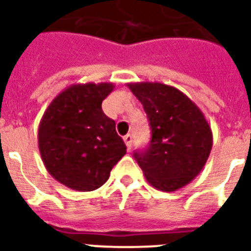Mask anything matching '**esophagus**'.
<instances>
[{
	"label": "esophagus",
	"instance_id": "1",
	"mask_svg": "<svg viewBox=\"0 0 251 251\" xmlns=\"http://www.w3.org/2000/svg\"><path fill=\"white\" fill-rule=\"evenodd\" d=\"M124 141H125V145L127 149H131V145H133V137L130 135V134H127V135H125L124 137Z\"/></svg>",
	"mask_w": 251,
	"mask_h": 251
}]
</instances>
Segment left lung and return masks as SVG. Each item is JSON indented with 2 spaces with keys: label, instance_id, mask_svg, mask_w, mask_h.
<instances>
[{
  "label": "left lung",
  "instance_id": "left-lung-1",
  "mask_svg": "<svg viewBox=\"0 0 251 251\" xmlns=\"http://www.w3.org/2000/svg\"><path fill=\"white\" fill-rule=\"evenodd\" d=\"M151 126V142L134 157L155 189L176 191L201 173L212 149V131L193 100L159 82L129 83Z\"/></svg>",
  "mask_w": 251,
  "mask_h": 251
}]
</instances>
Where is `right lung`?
Instances as JSON below:
<instances>
[{
	"instance_id": "obj_1",
	"label": "right lung",
	"mask_w": 251,
	"mask_h": 251,
	"mask_svg": "<svg viewBox=\"0 0 251 251\" xmlns=\"http://www.w3.org/2000/svg\"><path fill=\"white\" fill-rule=\"evenodd\" d=\"M113 83L73 84L53 99L39 125V151L58 182L92 191L106 182L126 153L113 120L101 109Z\"/></svg>"
}]
</instances>
